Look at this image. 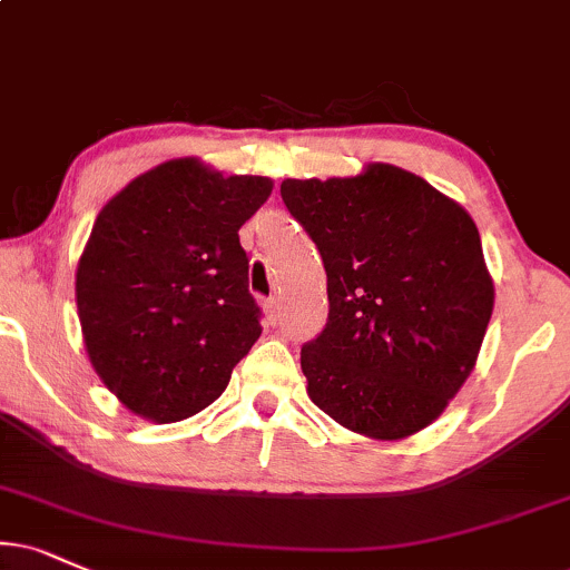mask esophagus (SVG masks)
<instances>
[{
  "instance_id": "34e87169",
  "label": "esophagus",
  "mask_w": 570,
  "mask_h": 570,
  "mask_svg": "<svg viewBox=\"0 0 570 570\" xmlns=\"http://www.w3.org/2000/svg\"><path fill=\"white\" fill-rule=\"evenodd\" d=\"M264 312H266V317H269L272 322H277V317H279V298H266L264 301Z\"/></svg>"
}]
</instances>
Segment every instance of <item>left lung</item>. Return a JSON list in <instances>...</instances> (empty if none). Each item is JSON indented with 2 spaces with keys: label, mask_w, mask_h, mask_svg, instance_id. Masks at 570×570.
I'll return each mask as SVG.
<instances>
[{
  "label": "left lung",
  "mask_w": 570,
  "mask_h": 570,
  "mask_svg": "<svg viewBox=\"0 0 570 570\" xmlns=\"http://www.w3.org/2000/svg\"><path fill=\"white\" fill-rule=\"evenodd\" d=\"M279 195L327 272V325L301 348L308 399L370 439L423 431L473 372L494 308L475 222L391 164L285 179Z\"/></svg>",
  "instance_id": "1"
}]
</instances>
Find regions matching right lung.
I'll return each mask as SVG.
<instances>
[{"label": "right lung", "instance_id": "add662e5", "mask_svg": "<svg viewBox=\"0 0 570 570\" xmlns=\"http://www.w3.org/2000/svg\"><path fill=\"white\" fill-rule=\"evenodd\" d=\"M272 195L266 177L166 160L105 203L76 269L91 367L153 423L214 404L262 335L237 229Z\"/></svg>", "mask_w": 570, "mask_h": 570}]
</instances>
